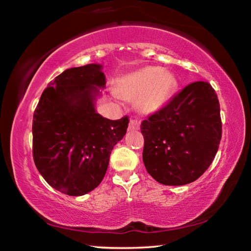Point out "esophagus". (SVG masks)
Masks as SVG:
<instances>
[{
	"label": "esophagus",
	"mask_w": 251,
	"mask_h": 251,
	"mask_svg": "<svg viewBox=\"0 0 251 251\" xmlns=\"http://www.w3.org/2000/svg\"><path fill=\"white\" fill-rule=\"evenodd\" d=\"M139 126H141V122L138 120H130L129 121V125H128V129L129 130H136L139 128Z\"/></svg>",
	"instance_id": "esophagus-1"
}]
</instances>
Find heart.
I'll return each mask as SVG.
<instances>
[{
  "label": "heart",
  "mask_w": 251,
  "mask_h": 251,
  "mask_svg": "<svg viewBox=\"0 0 251 251\" xmlns=\"http://www.w3.org/2000/svg\"><path fill=\"white\" fill-rule=\"evenodd\" d=\"M175 86L173 76L156 66L144 67L123 77L118 82V94L124 100H137V107L152 114L166 104Z\"/></svg>",
  "instance_id": "obj_1"
}]
</instances>
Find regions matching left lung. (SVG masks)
Listing matches in <instances>:
<instances>
[{
    "label": "left lung",
    "mask_w": 251,
    "mask_h": 251,
    "mask_svg": "<svg viewBox=\"0 0 251 251\" xmlns=\"http://www.w3.org/2000/svg\"><path fill=\"white\" fill-rule=\"evenodd\" d=\"M143 161L160 184L181 186L198 179L214 160L222 139L217 94L208 82L187 85L142 122Z\"/></svg>",
    "instance_id": "1"
}]
</instances>
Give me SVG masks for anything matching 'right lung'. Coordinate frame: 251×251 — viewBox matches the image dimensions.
<instances>
[{
    "instance_id": "obj_1",
    "label": "right lung",
    "mask_w": 251,
    "mask_h": 251,
    "mask_svg": "<svg viewBox=\"0 0 251 251\" xmlns=\"http://www.w3.org/2000/svg\"><path fill=\"white\" fill-rule=\"evenodd\" d=\"M101 66L73 67L50 82L33 115V159L50 186L82 196L100 184L114 146L124 137L128 116L110 121L95 112Z\"/></svg>"
}]
</instances>
